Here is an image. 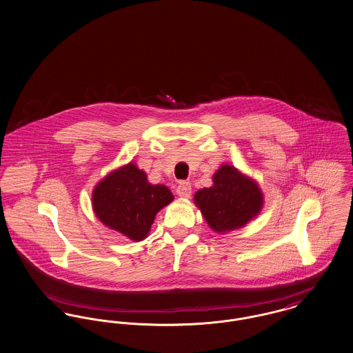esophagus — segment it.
Here are the masks:
<instances>
[{"instance_id": "esophagus-1", "label": "esophagus", "mask_w": 353, "mask_h": 353, "mask_svg": "<svg viewBox=\"0 0 353 353\" xmlns=\"http://www.w3.org/2000/svg\"><path fill=\"white\" fill-rule=\"evenodd\" d=\"M176 193H177L181 199H190V193H192L190 183H185V181L180 183L179 187H177V190H176Z\"/></svg>"}]
</instances>
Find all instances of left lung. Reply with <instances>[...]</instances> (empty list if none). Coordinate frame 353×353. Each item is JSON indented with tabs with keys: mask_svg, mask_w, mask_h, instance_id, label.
I'll list each match as a JSON object with an SVG mask.
<instances>
[{
	"mask_svg": "<svg viewBox=\"0 0 353 353\" xmlns=\"http://www.w3.org/2000/svg\"><path fill=\"white\" fill-rule=\"evenodd\" d=\"M210 188L199 190L193 201L207 224L216 234L244 227L263 208L265 197L259 184L231 163L219 166Z\"/></svg>",
	"mask_w": 353,
	"mask_h": 353,
	"instance_id": "left-lung-1",
	"label": "left lung"
}]
</instances>
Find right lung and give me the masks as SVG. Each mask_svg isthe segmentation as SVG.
<instances>
[{
  "label": "right lung",
  "instance_id": "add662e5",
  "mask_svg": "<svg viewBox=\"0 0 353 353\" xmlns=\"http://www.w3.org/2000/svg\"><path fill=\"white\" fill-rule=\"evenodd\" d=\"M173 199L168 187L150 184L145 170L134 163L111 170L91 194L99 221L134 242L148 238L154 217Z\"/></svg>",
  "mask_w": 353,
  "mask_h": 353
}]
</instances>
